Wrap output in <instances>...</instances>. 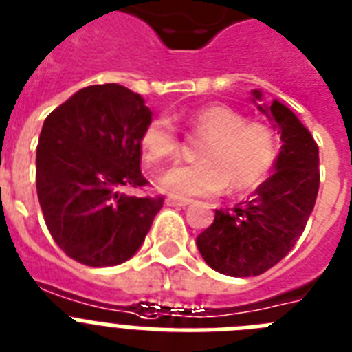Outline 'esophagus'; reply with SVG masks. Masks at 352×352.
Wrapping results in <instances>:
<instances>
[{
  "label": "esophagus",
  "instance_id": "34e87169",
  "mask_svg": "<svg viewBox=\"0 0 352 352\" xmlns=\"http://www.w3.org/2000/svg\"><path fill=\"white\" fill-rule=\"evenodd\" d=\"M166 204L168 206H177V208H186V206H190L191 200L190 199H177V197H168Z\"/></svg>",
  "mask_w": 352,
  "mask_h": 352
}]
</instances>
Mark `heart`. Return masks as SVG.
<instances>
[{
    "instance_id": "obj_1",
    "label": "heart",
    "mask_w": 352,
    "mask_h": 352,
    "mask_svg": "<svg viewBox=\"0 0 352 352\" xmlns=\"http://www.w3.org/2000/svg\"><path fill=\"white\" fill-rule=\"evenodd\" d=\"M195 131L209 135L200 150L202 162L168 170L159 186L171 197H212L227 190H252L276 161V138L267 125L247 123L243 114L223 103H209L190 116ZM181 140L173 121L157 116L141 135V150L152 164L173 161Z\"/></svg>"
}]
</instances>
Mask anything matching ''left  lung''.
<instances>
[{
    "label": "left lung",
    "mask_w": 352,
    "mask_h": 352,
    "mask_svg": "<svg viewBox=\"0 0 352 352\" xmlns=\"http://www.w3.org/2000/svg\"><path fill=\"white\" fill-rule=\"evenodd\" d=\"M252 103L281 135L274 173L234 209L214 211V221L199 234L197 247L212 270L231 277L259 276L281 261L302 234L318 195V146L294 111L279 100Z\"/></svg>",
    "instance_id": "obj_1"
}]
</instances>
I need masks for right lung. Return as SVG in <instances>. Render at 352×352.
<instances>
[{
  "label": "right lung",
  "mask_w": 352,
  "mask_h": 352,
  "mask_svg": "<svg viewBox=\"0 0 352 352\" xmlns=\"http://www.w3.org/2000/svg\"><path fill=\"white\" fill-rule=\"evenodd\" d=\"M152 111L120 84L76 91L44 120L35 184L55 243L87 267H112L143 245L162 197L123 190L146 184L141 135Z\"/></svg>",
  "instance_id": "obj_1"
}]
</instances>
